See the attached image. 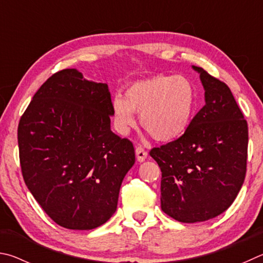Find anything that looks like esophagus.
Here are the masks:
<instances>
[{
	"instance_id": "obj_1",
	"label": "esophagus",
	"mask_w": 263,
	"mask_h": 263,
	"mask_svg": "<svg viewBox=\"0 0 263 263\" xmlns=\"http://www.w3.org/2000/svg\"><path fill=\"white\" fill-rule=\"evenodd\" d=\"M135 154H136V158L137 160H139L140 163L144 162V160L146 159V157H148V153H146V150L143 148V146H136L135 149Z\"/></svg>"
}]
</instances>
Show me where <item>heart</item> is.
<instances>
[{
    "instance_id": "1",
    "label": "heart",
    "mask_w": 263,
    "mask_h": 263,
    "mask_svg": "<svg viewBox=\"0 0 263 263\" xmlns=\"http://www.w3.org/2000/svg\"><path fill=\"white\" fill-rule=\"evenodd\" d=\"M112 117L119 134L126 135L135 126L134 112L155 140L170 142L191 126L196 109V91L181 75H155L133 83L126 95L112 99Z\"/></svg>"
}]
</instances>
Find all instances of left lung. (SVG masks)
<instances>
[{
  "label": "left lung",
  "mask_w": 263,
  "mask_h": 263,
  "mask_svg": "<svg viewBox=\"0 0 263 263\" xmlns=\"http://www.w3.org/2000/svg\"><path fill=\"white\" fill-rule=\"evenodd\" d=\"M205 105L187 130L150 156L162 171L160 206L182 223L204 222L233 203L245 180L248 126L231 90L200 67Z\"/></svg>",
  "instance_id": "left-lung-1"
}]
</instances>
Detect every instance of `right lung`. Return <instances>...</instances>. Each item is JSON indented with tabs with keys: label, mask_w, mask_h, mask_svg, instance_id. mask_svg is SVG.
Listing matches in <instances>:
<instances>
[{
	"label": "right lung",
	"mask_w": 263,
	"mask_h": 263,
	"mask_svg": "<svg viewBox=\"0 0 263 263\" xmlns=\"http://www.w3.org/2000/svg\"><path fill=\"white\" fill-rule=\"evenodd\" d=\"M110 104L107 84L63 69L40 86L20 120L23 178L60 227L96 229L117 210L135 150L110 130Z\"/></svg>",
	"instance_id": "obj_1"
}]
</instances>
